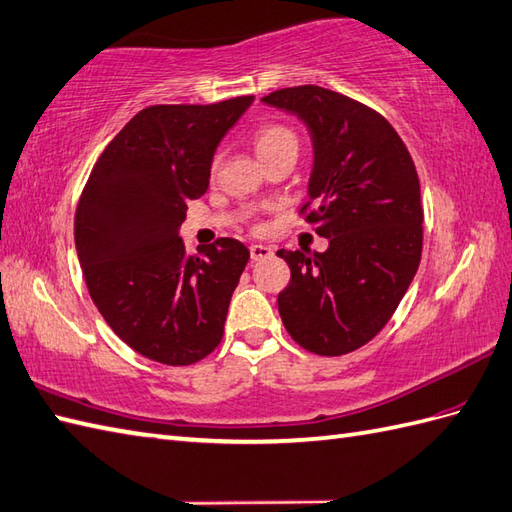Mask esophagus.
<instances>
[{
    "instance_id": "1",
    "label": "esophagus",
    "mask_w": 512,
    "mask_h": 512,
    "mask_svg": "<svg viewBox=\"0 0 512 512\" xmlns=\"http://www.w3.org/2000/svg\"><path fill=\"white\" fill-rule=\"evenodd\" d=\"M271 254H274V249L267 247V245H252V247H249V256H252L254 263H256V260L269 258Z\"/></svg>"
}]
</instances>
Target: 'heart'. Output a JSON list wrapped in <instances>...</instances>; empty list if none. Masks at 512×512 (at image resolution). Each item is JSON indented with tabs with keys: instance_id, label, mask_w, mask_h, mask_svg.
<instances>
[{
	"instance_id": "1",
	"label": "heart",
	"mask_w": 512,
	"mask_h": 512,
	"mask_svg": "<svg viewBox=\"0 0 512 512\" xmlns=\"http://www.w3.org/2000/svg\"><path fill=\"white\" fill-rule=\"evenodd\" d=\"M298 146H300L298 135H295V131L287 127V124L269 122V124H263V127H258L254 133V149L260 160H267V157L276 155L280 151L298 153ZM217 166H219V155H214L212 173L217 170Z\"/></svg>"
}]
</instances>
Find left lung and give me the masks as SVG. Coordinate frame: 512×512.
<instances>
[{
	"instance_id": "obj_1",
	"label": "left lung",
	"mask_w": 512,
	"mask_h": 512,
	"mask_svg": "<svg viewBox=\"0 0 512 512\" xmlns=\"http://www.w3.org/2000/svg\"><path fill=\"white\" fill-rule=\"evenodd\" d=\"M309 124L315 166L302 219L326 252L280 249L291 269L278 311L295 344L339 357L390 322L423 252V206L412 155L379 111L317 85L263 98Z\"/></svg>"
}]
</instances>
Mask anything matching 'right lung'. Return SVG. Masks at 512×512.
Masks as SVG:
<instances>
[{
    "instance_id": "obj_1",
    "label": "right lung",
    "mask_w": 512,
    "mask_h": 512,
    "mask_svg": "<svg viewBox=\"0 0 512 512\" xmlns=\"http://www.w3.org/2000/svg\"><path fill=\"white\" fill-rule=\"evenodd\" d=\"M153 105L100 153L81 192L74 241L87 291L124 344L166 366H190L221 344L249 252L219 238L188 254L177 230L208 188L212 155L252 105Z\"/></svg>"
}]
</instances>
